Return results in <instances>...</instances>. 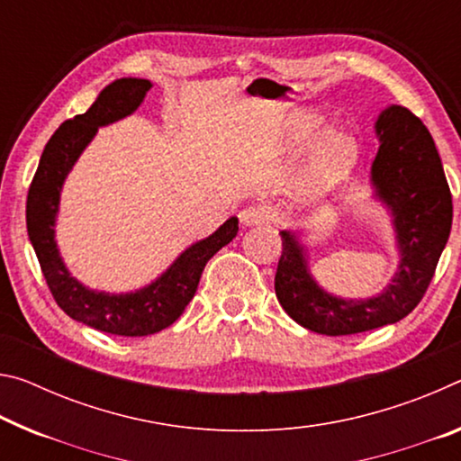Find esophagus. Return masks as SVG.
Returning a JSON list of instances; mask_svg holds the SVG:
<instances>
[{
  "label": "esophagus",
  "instance_id": "esophagus-1",
  "mask_svg": "<svg viewBox=\"0 0 461 461\" xmlns=\"http://www.w3.org/2000/svg\"><path fill=\"white\" fill-rule=\"evenodd\" d=\"M273 209L267 207V204H248L246 209L240 211V223L246 225V228H254V225L270 223L273 221Z\"/></svg>",
  "mask_w": 461,
  "mask_h": 461
}]
</instances>
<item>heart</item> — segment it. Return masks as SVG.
<instances>
[{"instance_id":"obj_1","label":"heart","mask_w":461,"mask_h":461,"mask_svg":"<svg viewBox=\"0 0 461 461\" xmlns=\"http://www.w3.org/2000/svg\"><path fill=\"white\" fill-rule=\"evenodd\" d=\"M328 121L318 111H299L287 121L281 135V148L297 151L326 129ZM361 143L353 131L334 129L318 139L297 176V193L302 196H322L340 186L359 164Z\"/></svg>"}]
</instances>
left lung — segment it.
I'll return each mask as SVG.
<instances>
[{
  "label": "left lung",
  "mask_w": 461,
  "mask_h": 461,
  "mask_svg": "<svg viewBox=\"0 0 461 461\" xmlns=\"http://www.w3.org/2000/svg\"><path fill=\"white\" fill-rule=\"evenodd\" d=\"M379 151L371 166L375 196L392 213L400 267L377 297L340 299L310 275L303 246L281 231L275 294L297 324L326 336L367 332L411 313L433 279L451 231V191L429 129L408 108L392 104L375 122Z\"/></svg>",
  "instance_id": "1"
}]
</instances>
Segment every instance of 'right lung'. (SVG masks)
<instances>
[{
	"instance_id": "obj_1",
	"label": "right lung",
	"mask_w": 461,
	"mask_h": 461,
	"mask_svg": "<svg viewBox=\"0 0 461 461\" xmlns=\"http://www.w3.org/2000/svg\"><path fill=\"white\" fill-rule=\"evenodd\" d=\"M149 87V79H116L98 94L96 102L84 114L65 121L45 145L26 199L28 238L57 305L77 322L119 336L156 334L176 322L194 297L204 265L238 233V217L228 219L209 238L186 248L159 279L133 294L92 291L73 279L65 268L55 242V217L65 176L98 127L135 113Z\"/></svg>"
}]
</instances>
